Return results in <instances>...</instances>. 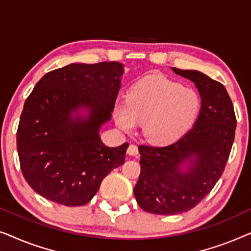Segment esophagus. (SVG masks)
<instances>
[{
  "label": "esophagus",
  "instance_id": "1",
  "mask_svg": "<svg viewBox=\"0 0 251 251\" xmlns=\"http://www.w3.org/2000/svg\"><path fill=\"white\" fill-rule=\"evenodd\" d=\"M126 153L131 156L138 155V147H137L136 145H133V144H130L128 150H126Z\"/></svg>",
  "mask_w": 251,
  "mask_h": 251
}]
</instances>
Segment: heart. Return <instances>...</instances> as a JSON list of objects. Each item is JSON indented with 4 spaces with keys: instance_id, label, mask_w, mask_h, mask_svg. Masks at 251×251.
Instances as JSON below:
<instances>
[{
    "instance_id": "heart-1",
    "label": "heart",
    "mask_w": 251,
    "mask_h": 251,
    "mask_svg": "<svg viewBox=\"0 0 251 251\" xmlns=\"http://www.w3.org/2000/svg\"><path fill=\"white\" fill-rule=\"evenodd\" d=\"M200 109L197 92L164 76L145 78L133 85L126 100L116 101L115 122L125 131H133L143 123L149 142L167 145L184 136Z\"/></svg>"
}]
</instances>
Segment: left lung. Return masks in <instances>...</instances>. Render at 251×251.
<instances>
[{"mask_svg": "<svg viewBox=\"0 0 251 251\" xmlns=\"http://www.w3.org/2000/svg\"><path fill=\"white\" fill-rule=\"evenodd\" d=\"M173 71L194 82L201 111L193 128L171 145L138 147L133 194L143 210L155 215L181 214L200 203L224 173L235 136L234 107L224 85L201 72Z\"/></svg>", "mask_w": 251, "mask_h": 251, "instance_id": "left-lung-1", "label": "left lung"}]
</instances>
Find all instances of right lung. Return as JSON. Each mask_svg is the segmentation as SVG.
Segmentation results:
<instances>
[{
    "mask_svg": "<svg viewBox=\"0 0 251 251\" xmlns=\"http://www.w3.org/2000/svg\"><path fill=\"white\" fill-rule=\"evenodd\" d=\"M123 65L71 64L47 73L27 97L17 130L25 179L56 203L87 204L113 169L125 163L129 144L107 147L99 128L111 119ZM88 108L87 118L72 111Z\"/></svg>",
    "mask_w": 251,
    "mask_h": 251,
    "instance_id": "add662e5",
    "label": "right lung"
}]
</instances>
